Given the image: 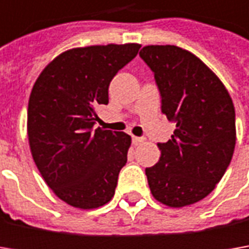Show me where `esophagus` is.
<instances>
[{
  "label": "esophagus",
  "mask_w": 249,
  "mask_h": 249,
  "mask_svg": "<svg viewBox=\"0 0 249 249\" xmlns=\"http://www.w3.org/2000/svg\"><path fill=\"white\" fill-rule=\"evenodd\" d=\"M144 137H136V136H133V144L134 145H140V144H142L144 142Z\"/></svg>",
  "instance_id": "esophagus-1"
}]
</instances>
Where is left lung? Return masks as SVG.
I'll list each match as a JSON object with an SVG mask.
<instances>
[{
  "label": "left lung",
  "instance_id": "1",
  "mask_svg": "<svg viewBox=\"0 0 249 249\" xmlns=\"http://www.w3.org/2000/svg\"><path fill=\"white\" fill-rule=\"evenodd\" d=\"M140 56L154 73L160 109L176 130L159 142L158 163L145 169L155 199L191 205L213 191L235 147V112L229 92L205 63L176 45H147Z\"/></svg>",
  "mask_w": 249,
  "mask_h": 249
}]
</instances>
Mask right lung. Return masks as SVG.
Returning a JSON list of instances; mask_svg holds the SVG:
<instances>
[{
	"label": "right lung",
	"instance_id": "right-lung-1",
	"mask_svg": "<svg viewBox=\"0 0 249 249\" xmlns=\"http://www.w3.org/2000/svg\"><path fill=\"white\" fill-rule=\"evenodd\" d=\"M140 44L73 48L58 55L36 80L27 108V136L36 166L66 204L94 209L109 202L127 162L131 137L94 124L97 108Z\"/></svg>",
	"mask_w": 249,
	"mask_h": 249
}]
</instances>
